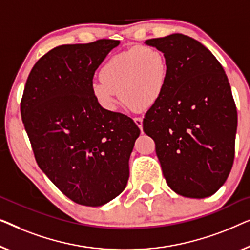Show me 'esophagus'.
<instances>
[{
	"label": "esophagus",
	"instance_id": "34e87169",
	"mask_svg": "<svg viewBox=\"0 0 250 250\" xmlns=\"http://www.w3.org/2000/svg\"><path fill=\"white\" fill-rule=\"evenodd\" d=\"M133 121H135V124L137 125V126L142 130L143 129V119L142 118H133Z\"/></svg>",
	"mask_w": 250,
	"mask_h": 250
}]
</instances>
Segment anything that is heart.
I'll list each match as a JSON object with an SVG mask.
<instances>
[{"mask_svg":"<svg viewBox=\"0 0 250 250\" xmlns=\"http://www.w3.org/2000/svg\"><path fill=\"white\" fill-rule=\"evenodd\" d=\"M101 82L90 83L91 96L107 112L121 101L145 110L160 101L167 85V56L153 46L133 47L111 58L100 70Z\"/></svg>","mask_w":250,"mask_h":250,"instance_id":"1","label":"heart"}]
</instances>
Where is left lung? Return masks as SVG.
Masks as SVG:
<instances>
[{"label": "left lung", "mask_w": 250, "mask_h": 250, "mask_svg": "<svg viewBox=\"0 0 250 250\" xmlns=\"http://www.w3.org/2000/svg\"><path fill=\"white\" fill-rule=\"evenodd\" d=\"M145 44L163 52L168 64L167 88L144 119L167 184L189 198L212 196L234 159L237 108L228 77L212 52L186 35Z\"/></svg>", "instance_id": "8db88e82"}]
</instances>
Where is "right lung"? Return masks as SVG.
Returning a JSON list of instances; mask_svg holds the SVG:
<instances>
[{
    "instance_id": "1",
    "label": "right lung",
    "mask_w": 250,
    "mask_h": 250,
    "mask_svg": "<svg viewBox=\"0 0 250 250\" xmlns=\"http://www.w3.org/2000/svg\"><path fill=\"white\" fill-rule=\"evenodd\" d=\"M119 44L100 40L53 48L31 69L21 100L38 167L80 205L102 206L124 191L140 133L131 119L103 110L90 93L95 71Z\"/></svg>"
}]
</instances>
